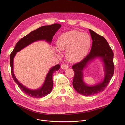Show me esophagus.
Returning <instances> with one entry per match:
<instances>
[{
	"mask_svg": "<svg viewBox=\"0 0 125 125\" xmlns=\"http://www.w3.org/2000/svg\"><path fill=\"white\" fill-rule=\"evenodd\" d=\"M61 67L63 69H66L69 68V66H68V65H67L66 64H63L61 65Z\"/></svg>",
	"mask_w": 125,
	"mask_h": 125,
	"instance_id": "34e87169",
	"label": "esophagus"
}]
</instances>
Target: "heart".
<instances>
[{"instance_id": "1", "label": "heart", "mask_w": 125, "mask_h": 125, "mask_svg": "<svg viewBox=\"0 0 125 125\" xmlns=\"http://www.w3.org/2000/svg\"><path fill=\"white\" fill-rule=\"evenodd\" d=\"M59 50H66V56L71 62H77L86 57L91 47V39L85 33L72 30L65 32L57 40Z\"/></svg>"}]
</instances>
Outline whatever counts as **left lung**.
I'll return each mask as SVG.
<instances>
[{"label":"left lung","mask_w":125,"mask_h":125,"mask_svg":"<svg viewBox=\"0 0 125 125\" xmlns=\"http://www.w3.org/2000/svg\"><path fill=\"white\" fill-rule=\"evenodd\" d=\"M92 39V45L90 53L81 62L72 66L74 71L73 85L77 92L83 96H91L102 92L109 83L114 73L113 62L114 53L106 39L89 29ZM96 58H99L104 64V76L103 81L93 86H89L85 83L83 71L88 63Z\"/></svg>","instance_id":"obj_1"}]
</instances>
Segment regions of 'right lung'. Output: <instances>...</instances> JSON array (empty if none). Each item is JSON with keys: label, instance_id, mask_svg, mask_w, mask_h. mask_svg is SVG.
<instances>
[{"label": "right lung", "instance_id": "obj_1", "mask_svg": "<svg viewBox=\"0 0 125 125\" xmlns=\"http://www.w3.org/2000/svg\"><path fill=\"white\" fill-rule=\"evenodd\" d=\"M61 25L59 24H54L49 26H43L31 32L28 35L24 36L17 43L15 47L10 55V64L11 67V73L13 79L17 84L19 88L27 95L33 98H42L49 94L53 87L52 75L56 71L60 68V65H56L52 67L49 71L46 76L45 79L42 86L36 90H31L26 88L20 83L17 79L14 73V59L16 53L21 51L28 45L35 42L45 40L51 44L52 41L56 32L60 29Z\"/></svg>", "mask_w": 125, "mask_h": 125}]
</instances>
